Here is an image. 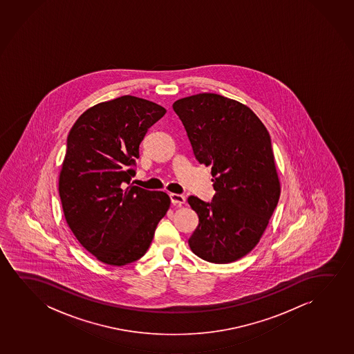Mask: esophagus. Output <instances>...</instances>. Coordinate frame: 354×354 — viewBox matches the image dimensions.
Listing matches in <instances>:
<instances>
[{"instance_id": "1", "label": "esophagus", "mask_w": 354, "mask_h": 354, "mask_svg": "<svg viewBox=\"0 0 354 354\" xmlns=\"http://www.w3.org/2000/svg\"><path fill=\"white\" fill-rule=\"evenodd\" d=\"M170 201H171V203L175 204V205H181V204L185 203V196L179 194H170Z\"/></svg>"}]
</instances>
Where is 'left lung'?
Segmentation results:
<instances>
[{
  "mask_svg": "<svg viewBox=\"0 0 354 354\" xmlns=\"http://www.w3.org/2000/svg\"><path fill=\"white\" fill-rule=\"evenodd\" d=\"M173 109L214 178L210 203L187 201L199 218L189 248L205 261H237L260 242L281 194L270 134L247 105L214 93L183 97Z\"/></svg>",
  "mask_w": 354,
  "mask_h": 354,
  "instance_id": "left-lung-1",
  "label": "left lung"
}]
</instances>
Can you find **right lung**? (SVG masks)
I'll list each match as a JSON object with an SVG mask.
<instances>
[{"instance_id": "add662e5", "label": "right lung", "mask_w": 354, "mask_h": 354, "mask_svg": "<svg viewBox=\"0 0 354 354\" xmlns=\"http://www.w3.org/2000/svg\"><path fill=\"white\" fill-rule=\"evenodd\" d=\"M167 112L123 95L83 112L68 136L59 175L64 216L75 237L99 261L124 266L150 247L170 207L168 194L128 186L147 129Z\"/></svg>"}]
</instances>
